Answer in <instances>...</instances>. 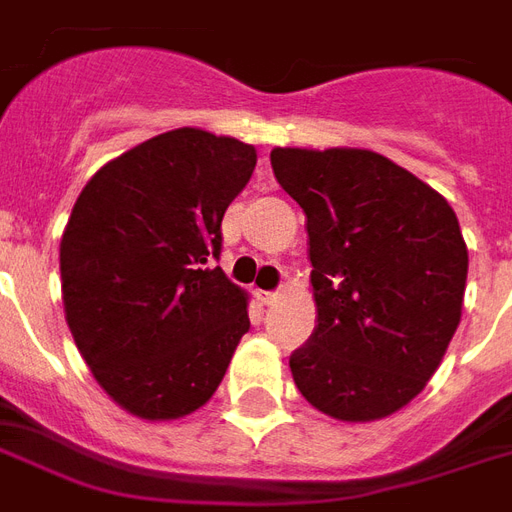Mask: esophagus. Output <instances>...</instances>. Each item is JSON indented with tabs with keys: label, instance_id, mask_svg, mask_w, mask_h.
Listing matches in <instances>:
<instances>
[{
	"label": "esophagus",
	"instance_id": "1",
	"mask_svg": "<svg viewBox=\"0 0 512 512\" xmlns=\"http://www.w3.org/2000/svg\"><path fill=\"white\" fill-rule=\"evenodd\" d=\"M261 305H272V302H278V291H259Z\"/></svg>",
	"mask_w": 512,
	"mask_h": 512
}]
</instances>
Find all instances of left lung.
<instances>
[{
    "instance_id": "left-lung-1",
    "label": "left lung",
    "mask_w": 512,
    "mask_h": 512,
    "mask_svg": "<svg viewBox=\"0 0 512 512\" xmlns=\"http://www.w3.org/2000/svg\"><path fill=\"white\" fill-rule=\"evenodd\" d=\"M305 210L318 326L288 367L337 421H375L424 391L459 326L467 245L453 207L386 156L275 148Z\"/></svg>"
}]
</instances>
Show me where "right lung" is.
<instances>
[{
    "label": "right lung",
    "instance_id": "1",
    "mask_svg": "<svg viewBox=\"0 0 512 512\" xmlns=\"http://www.w3.org/2000/svg\"><path fill=\"white\" fill-rule=\"evenodd\" d=\"M253 167V145L183 126L107 161L72 207L59 248L69 332L132 416L199 410L251 329L248 294L213 259Z\"/></svg>",
    "mask_w": 512,
    "mask_h": 512
}]
</instances>
